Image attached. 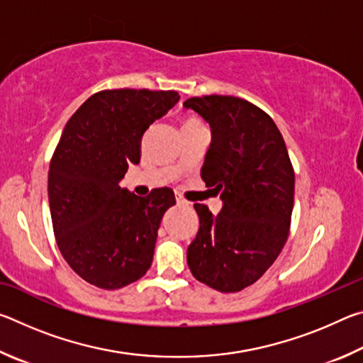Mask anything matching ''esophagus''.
<instances>
[{
  "instance_id": "34e87169",
  "label": "esophagus",
  "mask_w": 363,
  "mask_h": 363,
  "mask_svg": "<svg viewBox=\"0 0 363 363\" xmlns=\"http://www.w3.org/2000/svg\"><path fill=\"white\" fill-rule=\"evenodd\" d=\"M176 203H177V205H179V206H189V201H186V200H184V199H182V196H179V195H177V196H176Z\"/></svg>"
}]
</instances>
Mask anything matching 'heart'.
<instances>
[{"label":"heart","instance_id":"obj_1","mask_svg":"<svg viewBox=\"0 0 363 363\" xmlns=\"http://www.w3.org/2000/svg\"><path fill=\"white\" fill-rule=\"evenodd\" d=\"M203 126L200 123V120H196L195 116H186V118L182 120V131H187V130H194V128H200Z\"/></svg>","mask_w":363,"mask_h":363}]
</instances>
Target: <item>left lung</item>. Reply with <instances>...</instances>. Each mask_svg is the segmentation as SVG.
Returning a JSON list of instances; mask_svg holds the SVG:
<instances>
[{
    "label": "left lung",
    "mask_w": 363,
    "mask_h": 363,
    "mask_svg": "<svg viewBox=\"0 0 363 363\" xmlns=\"http://www.w3.org/2000/svg\"><path fill=\"white\" fill-rule=\"evenodd\" d=\"M184 107L211 128L201 179L223 200L218 214L194 205L200 227L189 269L214 290L240 291L262 277L288 238L294 171L285 140L266 112L240 97H190Z\"/></svg>",
    "instance_id": "left-lung-1"
}]
</instances>
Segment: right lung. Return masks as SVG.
I'll return each instance as SVG.
<instances>
[{
    "label": "right lung",
    "instance_id": "obj_1",
    "mask_svg": "<svg viewBox=\"0 0 363 363\" xmlns=\"http://www.w3.org/2000/svg\"><path fill=\"white\" fill-rule=\"evenodd\" d=\"M177 101L176 91H101L64 128L49 167V208L60 253L91 285L116 290L150 267L174 192L138 196L120 181L139 163L144 133Z\"/></svg>",
    "mask_w": 363,
    "mask_h": 363
}]
</instances>
